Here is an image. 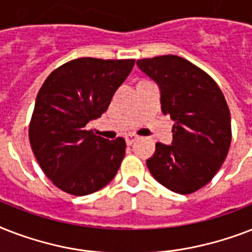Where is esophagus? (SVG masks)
Masks as SVG:
<instances>
[{"label": "esophagus", "mask_w": 252, "mask_h": 252, "mask_svg": "<svg viewBox=\"0 0 252 252\" xmlns=\"http://www.w3.org/2000/svg\"><path fill=\"white\" fill-rule=\"evenodd\" d=\"M136 140H137V136H136V134H126V141L128 145H132Z\"/></svg>", "instance_id": "34e87169"}]
</instances>
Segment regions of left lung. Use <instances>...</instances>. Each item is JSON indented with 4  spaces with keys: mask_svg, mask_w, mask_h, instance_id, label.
Masks as SVG:
<instances>
[{
    "mask_svg": "<svg viewBox=\"0 0 252 252\" xmlns=\"http://www.w3.org/2000/svg\"><path fill=\"white\" fill-rule=\"evenodd\" d=\"M137 65L159 85L162 112L175 122L172 145L157 142L146 165L166 188L192 193L213 179L230 148L226 99L208 73L183 57L141 59Z\"/></svg>",
    "mask_w": 252,
    "mask_h": 252,
    "instance_id": "1",
    "label": "left lung"
}]
</instances>
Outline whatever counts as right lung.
I'll return each mask as SVG.
<instances>
[{
  "instance_id": "add662e5",
  "label": "right lung",
  "mask_w": 252,
  "mask_h": 252,
  "mask_svg": "<svg viewBox=\"0 0 252 252\" xmlns=\"http://www.w3.org/2000/svg\"><path fill=\"white\" fill-rule=\"evenodd\" d=\"M134 65L128 60L81 57L55 69L37 93L29 126L37 163L57 188L90 195L110 183L126 156V140L87 130L100 118Z\"/></svg>"
}]
</instances>
